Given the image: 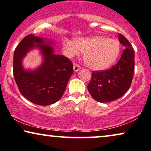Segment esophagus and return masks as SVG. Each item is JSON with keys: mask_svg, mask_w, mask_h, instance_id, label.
Segmentation results:
<instances>
[{"mask_svg": "<svg viewBox=\"0 0 151 151\" xmlns=\"http://www.w3.org/2000/svg\"><path fill=\"white\" fill-rule=\"evenodd\" d=\"M73 68H74V71L75 72H77L79 71L80 69H81V67H80V65H79L78 64H74Z\"/></svg>", "mask_w": 151, "mask_h": 151, "instance_id": "1", "label": "esophagus"}]
</instances>
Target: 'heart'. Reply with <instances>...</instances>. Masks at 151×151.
Here are the masks:
<instances>
[{
  "instance_id": "1",
  "label": "heart",
  "mask_w": 151,
  "mask_h": 151,
  "mask_svg": "<svg viewBox=\"0 0 151 151\" xmlns=\"http://www.w3.org/2000/svg\"><path fill=\"white\" fill-rule=\"evenodd\" d=\"M63 48L68 57L84 53V62L93 70H103L111 66L119 56L120 45L116 40L107 39L103 36L79 37L72 42L65 39Z\"/></svg>"
}]
</instances>
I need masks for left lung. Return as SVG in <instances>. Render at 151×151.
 <instances>
[{
	"mask_svg": "<svg viewBox=\"0 0 151 151\" xmlns=\"http://www.w3.org/2000/svg\"><path fill=\"white\" fill-rule=\"evenodd\" d=\"M118 39L125 48L120 60L109 70L93 71L88 85L89 93L99 102H109L120 98L127 92L132 81L134 53L130 43L122 34H119Z\"/></svg>",
	"mask_w": 151,
	"mask_h": 151,
	"instance_id": "1",
	"label": "left lung"
}]
</instances>
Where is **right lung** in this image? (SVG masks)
I'll list each match as a JSON object with an SVG mask.
<instances>
[{"label":"right lung","instance_id":"1","mask_svg":"<svg viewBox=\"0 0 151 151\" xmlns=\"http://www.w3.org/2000/svg\"><path fill=\"white\" fill-rule=\"evenodd\" d=\"M52 41L30 34L17 45L14 53L13 74L22 95L38 105H49L61 98L73 73V65L65 56L55 54ZM40 49L43 62L37 69L24 70L22 60L28 51Z\"/></svg>","mask_w":151,"mask_h":151}]
</instances>
